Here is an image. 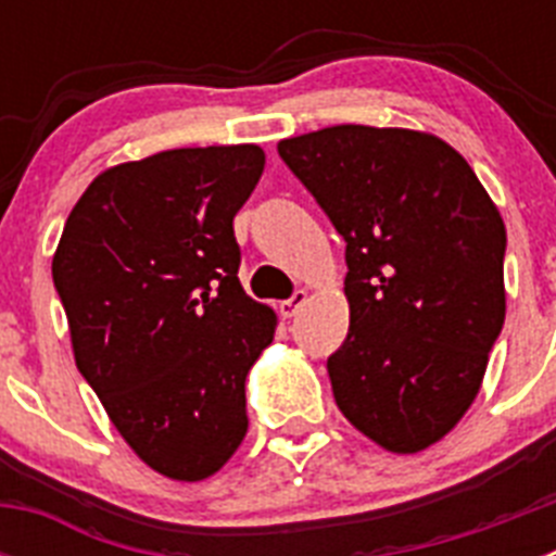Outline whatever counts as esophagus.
Returning <instances> with one entry per match:
<instances>
[{
  "mask_svg": "<svg viewBox=\"0 0 556 556\" xmlns=\"http://www.w3.org/2000/svg\"><path fill=\"white\" fill-rule=\"evenodd\" d=\"M306 301H308L306 289H294V292L289 294L287 301H281V306H278V308H281L283 317H294V314L301 312L303 303H306Z\"/></svg>",
  "mask_w": 556,
  "mask_h": 556,
  "instance_id": "1",
  "label": "esophagus"
}]
</instances>
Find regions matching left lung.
<instances>
[{"mask_svg": "<svg viewBox=\"0 0 556 556\" xmlns=\"http://www.w3.org/2000/svg\"><path fill=\"white\" fill-rule=\"evenodd\" d=\"M278 155L345 239L351 328L328 356L333 401L387 451L429 448L473 404L504 326L498 208L429 132L337 125Z\"/></svg>", "mask_w": 556, "mask_h": 556, "instance_id": "obj_1", "label": "left lung"}]
</instances>
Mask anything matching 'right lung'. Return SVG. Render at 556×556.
I'll return each instance as SVG.
<instances>
[{
    "label": "right lung",
    "instance_id": "1",
    "mask_svg": "<svg viewBox=\"0 0 556 556\" xmlns=\"http://www.w3.org/2000/svg\"><path fill=\"white\" fill-rule=\"evenodd\" d=\"M262 172L255 144L113 166L77 200L52 258L77 370L169 479L217 473L248 434L244 378L275 314L239 283L233 217Z\"/></svg>",
    "mask_w": 556,
    "mask_h": 556
}]
</instances>
